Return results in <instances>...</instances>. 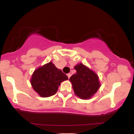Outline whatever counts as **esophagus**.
I'll return each instance as SVG.
<instances>
[{"mask_svg": "<svg viewBox=\"0 0 134 134\" xmlns=\"http://www.w3.org/2000/svg\"><path fill=\"white\" fill-rule=\"evenodd\" d=\"M70 76H71V74L70 73H69V74H67V77H68V78L69 79V78L70 77Z\"/></svg>", "mask_w": 134, "mask_h": 134, "instance_id": "1", "label": "esophagus"}]
</instances>
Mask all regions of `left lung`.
I'll use <instances>...</instances> for the list:
<instances>
[{
    "mask_svg": "<svg viewBox=\"0 0 134 134\" xmlns=\"http://www.w3.org/2000/svg\"><path fill=\"white\" fill-rule=\"evenodd\" d=\"M76 73L70 77L75 94L82 99H90L101 86L99 77L96 73L82 63L74 67Z\"/></svg>",
    "mask_w": 134,
    "mask_h": 134,
    "instance_id": "1",
    "label": "left lung"
}]
</instances>
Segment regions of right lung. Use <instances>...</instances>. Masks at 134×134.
<instances>
[{
    "instance_id": "1",
    "label": "right lung",
    "mask_w": 134,
    "mask_h": 134,
    "mask_svg": "<svg viewBox=\"0 0 134 134\" xmlns=\"http://www.w3.org/2000/svg\"><path fill=\"white\" fill-rule=\"evenodd\" d=\"M67 79L68 77L50 62L34 71L30 82L33 90L40 96L47 98L54 95L60 83Z\"/></svg>"
}]
</instances>
